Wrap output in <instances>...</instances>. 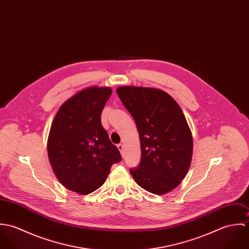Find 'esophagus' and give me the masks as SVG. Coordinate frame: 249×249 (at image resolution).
Returning <instances> with one entry per match:
<instances>
[{
    "instance_id": "34e87169",
    "label": "esophagus",
    "mask_w": 249,
    "mask_h": 249,
    "mask_svg": "<svg viewBox=\"0 0 249 249\" xmlns=\"http://www.w3.org/2000/svg\"><path fill=\"white\" fill-rule=\"evenodd\" d=\"M117 146H118V149L120 150L121 154L124 155V143H119Z\"/></svg>"
}]
</instances>
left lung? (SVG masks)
Masks as SVG:
<instances>
[{
  "instance_id": "obj_1",
  "label": "left lung",
  "mask_w": 249,
  "mask_h": 249,
  "mask_svg": "<svg viewBox=\"0 0 249 249\" xmlns=\"http://www.w3.org/2000/svg\"><path fill=\"white\" fill-rule=\"evenodd\" d=\"M116 92L140 137L142 158L130 170L132 178L151 194L172 192L186 177L193 156V136L182 109L160 89L120 86Z\"/></svg>"
}]
</instances>
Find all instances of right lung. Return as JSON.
Returning a JSON list of instances; mask_svg holds the SVG:
<instances>
[{"label":"right lung","instance_id":"right-lung-1","mask_svg":"<svg viewBox=\"0 0 249 249\" xmlns=\"http://www.w3.org/2000/svg\"><path fill=\"white\" fill-rule=\"evenodd\" d=\"M111 94L110 87L78 91L59 107L51 125L47 149L52 169L65 188L79 195L99 189L112 165L122 160L101 122Z\"/></svg>","mask_w":249,"mask_h":249}]
</instances>
